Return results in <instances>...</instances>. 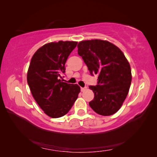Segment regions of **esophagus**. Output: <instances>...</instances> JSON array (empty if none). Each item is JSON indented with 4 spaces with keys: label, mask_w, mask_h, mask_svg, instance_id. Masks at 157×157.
I'll use <instances>...</instances> for the list:
<instances>
[{
    "label": "esophagus",
    "mask_w": 157,
    "mask_h": 157,
    "mask_svg": "<svg viewBox=\"0 0 157 157\" xmlns=\"http://www.w3.org/2000/svg\"><path fill=\"white\" fill-rule=\"evenodd\" d=\"M86 89V86H84V87H81V91H84V90Z\"/></svg>",
    "instance_id": "esophagus-1"
}]
</instances>
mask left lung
I'll use <instances>...</instances> for the list:
<instances>
[{
	"label": "left lung",
	"mask_w": 157,
	"mask_h": 157,
	"mask_svg": "<svg viewBox=\"0 0 157 157\" xmlns=\"http://www.w3.org/2000/svg\"><path fill=\"white\" fill-rule=\"evenodd\" d=\"M78 48L91 75H98L96 86H89L94 93L90 107L102 116L116 113L132 82L131 68L123 52L115 45L100 39L80 41Z\"/></svg>",
	"instance_id": "left-lung-1"
}]
</instances>
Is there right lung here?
Masks as SVG:
<instances>
[{
  "mask_svg": "<svg viewBox=\"0 0 157 157\" xmlns=\"http://www.w3.org/2000/svg\"><path fill=\"white\" fill-rule=\"evenodd\" d=\"M76 41L51 42L36 50L29 66L27 81L37 104L51 118L66 115L80 92L78 84L62 82L65 63Z\"/></svg>",
  "mask_w": 157,
  "mask_h": 157,
  "instance_id": "1",
  "label": "right lung"
}]
</instances>
